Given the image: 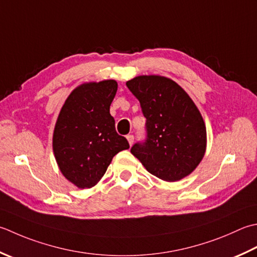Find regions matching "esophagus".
<instances>
[{
    "label": "esophagus",
    "mask_w": 257,
    "mask_h": 257,
    "mask_svg": "<svg viewBox=\"0 0 257 257\" xmlns=\"http://www.w3.org/2000/svg\"><path fill=\"white\" fill-rule=\"evenodd\" d=\"M134 136L133 135H128L127 136V140H128V143H129V145L130 146H133V144H134Z\"/></svg>",
    "instance_id": "obj_1"
}]
</instances>
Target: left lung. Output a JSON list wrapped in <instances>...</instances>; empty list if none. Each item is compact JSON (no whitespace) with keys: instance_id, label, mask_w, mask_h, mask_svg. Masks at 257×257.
I'll list each match as a JSON object with an SVG mask.
<instances>
[{"instance_id":"obj_1","label":"left lung","mask_w":257,"mask_h":257,"mask_svg":"<svg viewBox=\"0 0 257 257\" xmlns=\"http://www.w3.org/2000/svg\"><path fill=\"white\" fill-rule=\"evenodd\" d=\"M146 118L147 138L132 154L148 172L165 182L192 174L206 152V127L185 90L162 75H139L127 81Z\"/></svg>"}]
</instances>
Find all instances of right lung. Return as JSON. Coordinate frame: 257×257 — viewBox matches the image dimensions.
Instances as JSON below:
<instances>
[{"mask_svg": "<svg viewBox=\"0 0 257 257\" xmlns=\"http://www.w3.org/2000/svg\"><path fill=\"white\" fill-rule=\"evenodd\" d=\"M114 80L83 83L65 100L55 122L52 147L62 175L78 188H91L102 178L113 156L128 149L115 132L110 104Z\"/></svg>", "mask_w": 257, "mask_h": 257, "instance_id": "add662e5", "label": "right lung"}]
</instances>
